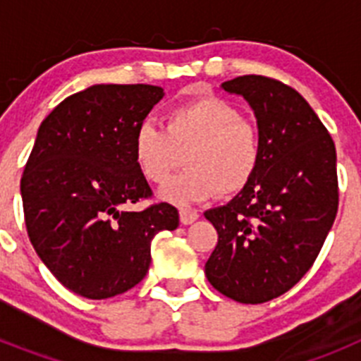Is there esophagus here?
Returning a JSON list of instances; mask_svg holds the SVG:
<instances>
[{
  "mask_svg": "<svg viewBox=\"0 0 361 361\" xmlns=\"http://www.w3.org/2000/svg\"><path fill=\"white\" fill-rule=\"evenodd\" d=\"M178 215H180V222H183L184 226L193 224V222L199 219V213H197L195 209H190V208H180Z\"/></svg>",
  "mask_w": 361,
  "mask_h": 361,
  "instance_id": "obj_1",
  "label": "esophagus"
}]
</instances>
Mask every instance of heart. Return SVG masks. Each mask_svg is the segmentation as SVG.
I'll return each instance as SVG.
<instances>
[{
  "mask_svg": "<svg viewBox=\"0 0 361 361\" xmlns=\"http://www.w3.org/2000/svg\"><path fill=\"white\" fill-rule=\"evenodd\" d=\"M133 155L145 178L159 186L186 162L188 170L162 190V199L200 202L216 193L235 195L253 180L262 162V135L237 106L208 95L171 108L164 130L139 126Z\"/></svg>",
  "mask_w": 361,
  "mask_h": 361,
  "instance_id": "1",
  "label": "heart"
}]
</instances>
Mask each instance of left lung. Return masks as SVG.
Here are the masks:
<instances>
[{
	"instance_id": "left-lung-1",
	"label": "left lung",
	"mask_w": 361,
	"mask_h": 361,
	"mask_svg": "<svg viewBox=\"0 0 361 361\" xmlns=\"http://www.w3.org/2000/svg\"><path fill=\"white\" fill-rule=\"evenodd\" d=\"M222 88L253 108L262 162L231 202L204 213L219 233L206 276L235 302L264 304L300 282L333 228L336 148L307 101L279 79L240 75Z\"/></svg>"
}]
</instances>
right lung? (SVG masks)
<instances>
[{
    "label": "right lung",
    "mask_w": 361,
    "mask_h": 361,
    "mask_svg": "<svg viewBox=\"0 0 361 361\" xmlns=\"http://www.w3.org/2000/svg\"><path fill=\"white\" fill-rule=\"evenodd\" d=\"M162 95L153 85H94L41 123L21 177L25 224L44 266L75 295L132 289L148 273L153 237L177 229L168 202L124 209L153 195L133 139Z\"/></svg>",
    "instance_id": "right-lung-1"
}]
</instances>
